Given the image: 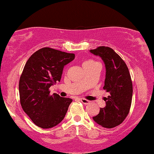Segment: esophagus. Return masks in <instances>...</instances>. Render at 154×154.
Instances as JSON below:
<instances>
[{
	"label": "esophagus",
	"instance_id": "34e87169",
	"mask_svg": "<svg viewBox=\"0 0 154 154\" xmlns=\"http://www.w3.org/2000/svg\"><path fill=\"white\" fill-rule=\"evenodd\" d=\"M80 100L82 103L85 104V105H88V104H89L90 103H91V101H90V100L85 99V98H81Z\"/></svg>",
	"mask_w": 154,
	"mask_h": 154
}]
</instances>
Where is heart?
Returning a JSON list of instances; mask_svg holds the SVG:
<instances>
[{
  "mask_svg": "<svg viewBox=\"0 0 154 154\" xmlns=\"http://www.w3.org/2000/svg\"><path fill=\"white\" fill-rule=\"evenodd\" d=\"M82 66L83 68H84V69H88L94 68V67H97V66L100 67V64L97 62V61H94V60L88 59V60H86V61H85L84 62L82 63Z\"/></svg>",
  "mask_w": 154,
  "mask_h": 154,
  "instance_id": "1",
  "label": "heart"
}]
</instances>
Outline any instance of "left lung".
Listing matches in <instances>:
<instances>
[{
    "instance_id": "obj_1",
    "label": "left lung",
    "mask_w": 154,
    "mask_h": 154,
    "mask_svg": "<svg viewBox=\"0 0 154 154\" xmlns=\"http://www.w3.org/2000/svg\"><path fill=\"white\" fill-rule=\"evenodd\" d=\"M91 54L103 60L106 68L103 90L109 93L105 107L93 119L106 128L118 126L125 120L132 103V83L129 69L122 58L109 47L100 46L91 50Z\"/></svg>"
}]
</instances>
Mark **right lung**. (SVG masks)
Listing matches in <instances>:
<instances>
[{
	"mask_svg": "<svg viewBox=\"0 0 154 154\" xmlns=\"http://www.w3.org/2000/svg\"><path fill=\"white\" fill-rule=\"evenodd\" d=\"M75 58L74 54L43 48L26 61L19 79L20 103L37 126L43 129L54 128L66 115L72 100L56 93L50 95L49 88L60 82L63 67Z\"/></svg>",
	"mask_w": 154,
	"mask_h": 154,
	"instance_id": "1",
	"label": "right lung"
}]
</instances>
